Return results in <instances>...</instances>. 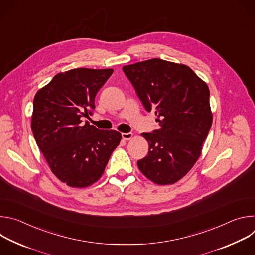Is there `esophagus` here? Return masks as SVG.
Listing matches in <instances>:
<instances>
[{
	"instance_id": "obj_1",
	"label": "esophagus",
	"mask_w": 255,
	"mask_h": 255,
	"mask_svg": "<svg viewBox=\"0 0 255 255\" xmlns=\"http://www.w3.org/2000/svg\"><path fill=\"white\" fill-rule=\"evenodd\" d=\"M132 137H133L132 133H122V138L124 140H130L132 139Z\"/></svg>"
}]
</instances>
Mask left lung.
<instances>
[{"label": "left lung", "instance_id": "8db88e82", "mask_svg": "<svg viewBox=\"0 0 255 255\" xmlns=\"http://www.w3.org/2000/svg\"><path fill=\"white\" fill-rule=\"evenodd\" d=\"M123 71L160 126L141 134L149 149L137 165L156 185H172L201 155L213 122L209 88L189 66L160 58L125 65Z\"/></svg>", "mask_w": 255, "mask_h": 255}]
</instances>
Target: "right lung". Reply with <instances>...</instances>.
I'll list each match as a JSON object with an SVG mask.
<instances>
[{
  "instance_id": "right-lung-1",
  "label": "right lung",
  "mask_w": 255,
  "mask_h": 255,
  "mask_svg": "<svg viewBox=\"0 0 255 255\" xmlns=\"http://www.w3.org/2000/svg\"><path fill=\"white\" fill-rule=\"evenodd\" d=\"M112 68L60 72L36 93L31 129L55 176L71 188H87L102 176L121 141L115 130H99L82 117L92 115L95 97Z\"/></svg>"
}]
</instances>
